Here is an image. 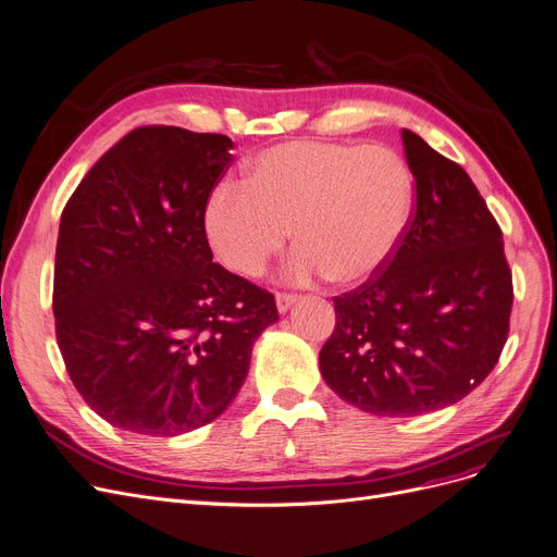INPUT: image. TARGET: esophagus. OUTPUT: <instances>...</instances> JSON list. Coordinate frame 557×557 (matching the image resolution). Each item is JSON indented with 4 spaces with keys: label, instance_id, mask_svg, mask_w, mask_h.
I'll return each instance as SVG.
<instances>
[{
    "label": "esophagus",
    "instance_id": "34e87169",
    "mask_svg": "<svg viewBox=\"0 0 557 557\" xmlns=\"http://www.w3.org/2000/svg\"><path fill=\"white\" fill-rule=\"evenodd\" d=\"M295 301H297V295H289V293H278V295H276V308H278V312H285Z\"/></svg>",
    "mask_w": 557,
    "mask_h": 557
}]
</instances>
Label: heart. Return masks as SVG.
<instances>
[{
	"label": "heart",
	"instance_id": "1",
	"mask_svg": "<svg viewBox=\"0 0 557 557\" xmlns=\"http://www.w3.org/2000/svg\"><path fill=\"white\" fill-rule=\"evenodd\" d=\"M412 203L410 168L392 147L295 140L256 153L245 185L220 183L210 193L203 233L226 270L256 278L293 228L299 249L289 276L362 285L399 251Z\"/></svg>",
	"mask_w": 557,
	"mask_h": 557
}]
</instances>
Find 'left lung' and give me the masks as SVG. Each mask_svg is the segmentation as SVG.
Masks as SVG:
<instances>
[{
	"instance_id": "1",
	"label": "left lung",
	"mask_w": 557,
	"mask_h": 557,
	"mask_svg": "<svg viewBox=\"0 0 557 557\" xmlns=\"http://www.w3.org/2000/svg\"><path fill=\"white\" fill-rule=\"evenodd\" d=\"M414 176L408 233L387 268L335 297L320 351L329 387L379 417L435 412L479 387L506 347L512 272L469 174L404 128Z\"/></svg>"
}]
</instances>
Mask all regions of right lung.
<instances>
[{"label":"right lung","mask_w":557,"mask_h":557,"mask_svg":"<svg viewBox=\"0 0 557 557\" xmlns=\"http://www.w3.org/2000/svg\"><path fill=\"white\" fill-rule=\"evenodd\" d=\"M233 143L140 126L106 151L61 215L54 317L67 374L122 431L170 437L240 392L274 295L213 262L203 208Z\"/></svg>","instance_id":"right-lung-1"}]
</instances>
